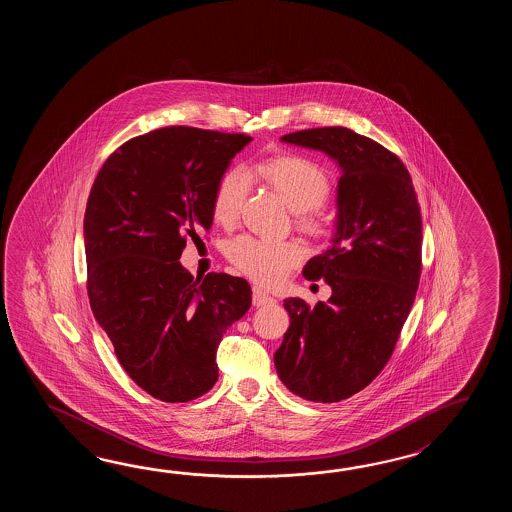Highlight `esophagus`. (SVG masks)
<instances>
[{"mask_svg": "<svg viewBox=\"0 0 512 512\" xmlns=\"http://www.w3.org/2000/svg\"><path fill=\"white\" fill-rule=\"evenodd\" d=\"M252 304H254V307H265V305L274 304V298L271 294L265 293L260 287H254L252 289Z\"/></svg>", "mask_w": 512, "mask_h": 512, "instance_id": "obj_1", "label": "esophagus"}]
</instances>
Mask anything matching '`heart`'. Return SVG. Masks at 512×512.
Segmentation results:
<instances>
[{
    "label": "heart",
    "instance_id": "heart-1",
    "mask_svg": "<svg viewBox=\"0 0 512 512\" xmlns=\"http://www.w3.org/2000/svg\"><path fill=\"white\" fill-rule=\"evenodd\" d=\"M256 172L285 199L298 216L302 229L320 236L327 229V216L322 208L331 190L326 170L315 161L285 153L258 164ZM247 197V177L241 170H229L219 179L212 216L219 225H232L240 216ZM229 260L261 285H278L304 258V249L296 241H274L240 236L229 243Z\"/></svg>",
    "mask_w": 512,
    "mask_h": 512
}]
</instances>
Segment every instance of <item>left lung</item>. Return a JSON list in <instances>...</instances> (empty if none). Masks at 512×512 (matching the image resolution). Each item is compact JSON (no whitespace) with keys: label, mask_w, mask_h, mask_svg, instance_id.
<instances>
[{"label":"left lung","mask_w":512,"mask_h":512,"mask_svg":"<svg viewBox=\"0 0 512 512\" xmlns=\"http://www.w3.org/2000/svg\"><path fill=\"white\" fill-rule=\"evenodd\" d=\"M282 141L327 153L342 175L333 245L304 267L307 280H326L333 294L315 307L283 300L291 326L274 366L294 395L338 403L381 373L410 315L421 278V208L403 161L379 142L342 126Z\"/></svg>","instance_id":"8db88e82"}]
</instances>
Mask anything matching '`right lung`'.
Returning a JSON list of instances; mask_svg holds the SVG:
<instances>
[{
    "label": "right lung",
    "instance_id": "1",
    "mask_svg": "<svg viewBox=\"0 0 512 512\" xmlns=\"http://www.w3.org/2000/svg\"><path fill=\"white\" fill-rule=\"evenodd\" d=\"M252 137L168 126L124 142L102 164L84 216L87 296L120 366L144 392L186 403L218 381L223 333L251 307V285L194 278L186 238L212 227L219 179Z\"/></svg>",
    "mask_w": 512,
    "mask_h": 512
}]
</instances>
